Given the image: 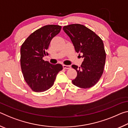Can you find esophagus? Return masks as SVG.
Instances as JSON below:
<instances>
[{"mask_svg": "<svg viewBox=\"0 0 128 128\" xmlns=\"http://www.w3.org/2000/svg\"><path fill=\"white\" fill-rule=\"evenodd\" d=\"M63 66V68L64 69H69L70 68V66H66V65H63L62 66Z\"/></svg>", "mask_w": 128, "mask_h": 128, "instance_id": "obj_1", "label": "esophagus"}]
</instances>
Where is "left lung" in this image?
<instances>
[{
	"label": "left lung",
	"mask_w": 128,
	"mask_h": 128,
	"mask_svg": "<svg viewBox=\"0 0 128 128\" xmlns=\"http://www.w3.org/2000/svg\"><path fill=\"white\" fill-rule=\"evenodd\" d=\"M63 30L70 37L76 51L83 54L81 67L72 66L77 73L72 83L82 88L92 87L100 80L104 68L106 54L102 40L92 30L78 24L64 26Z\"/></svg>",
	"instance_id": "1"
}]
</instances>
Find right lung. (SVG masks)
<instances>
[{
    "label": "right lung",
    "instance_id": "obj_1",
    "mask_svg": "<svg viewBox=\"0 0 128 128\" xmlns=\"http://www.w3.org/2000/svg\"><path fill=\"white\" fill-rule=\"evenodd\" d=\"M62 26H44L32 33L21 45L20 63L24 78L35 92H43L52 87L56 76L62 69V65L51 64L43 58L54 36L60 33Z\"/></svg>",
    "mask_w": 128,
    "mask_h": 128
}]
</instances>
